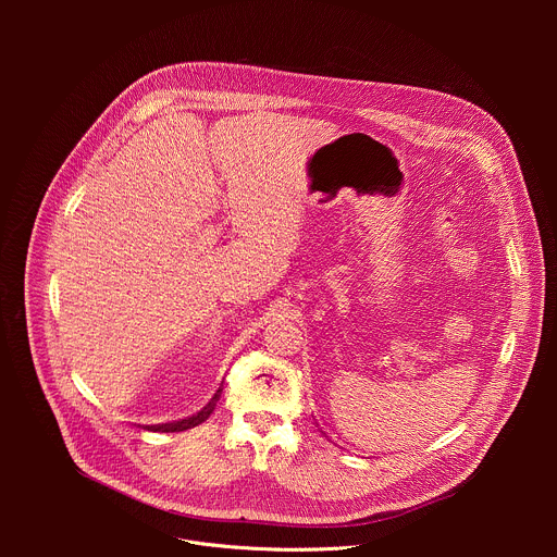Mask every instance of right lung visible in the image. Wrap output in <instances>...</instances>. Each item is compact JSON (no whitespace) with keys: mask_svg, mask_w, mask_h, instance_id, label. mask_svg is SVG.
Masks as SVG:
<instances>
[{"mask_svg":"<svg viewBox=\"0 0 557 557\" xmlns=\"http://www.w3.org/2000/svg\"><path fill=\"white\" fill-rule=\"evenodd\" d=\"M222 394V387L215 389V394L209 399V404L205 408H200L196 414L191 417H185V419H178V421H170V423H158V425H145L147 430H153V432H185V430H191L196 425H200L202 421H207L211 417V412L215 410V404L220 399Z\"/></svg>","mask_w":557,"mask_h":557,"instance_id":"add662e5","label":"right lung"}]
</instances>
